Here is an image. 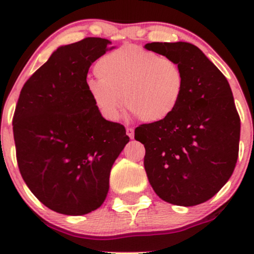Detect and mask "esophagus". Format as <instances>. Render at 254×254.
<instances>
[{"instance_id":"34e87169","label":"esophagus","mask_w":254,"mask_h":254,"mask_svg":"<svg viewBox=\"0 0 254 254\" xmlns=\"http://www.w3.org/2000/svg\"><path fill=\"white\" fill-rule=\"evenodd\" d=\"M127 135L130 137V138H133V135H135V131H133L132 127H127Z\"/></svg>"}]
</instances>
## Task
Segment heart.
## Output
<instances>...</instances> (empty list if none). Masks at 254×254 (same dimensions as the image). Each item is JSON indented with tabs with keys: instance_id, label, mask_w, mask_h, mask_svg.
<instances>
[{
	"instance_id": "1",
	"label": "heart",
	"mask_w": 254,
	"mask_h": 254,
	"mask_svg": "<svg viewBox=\"0 0 254 254\" xmlns=\"http://www.w3.org/2000/svg\"><path fill=\"white\" fill-rule=\"evenodd\" d=\"M95 72L98 77L88 78L86 88L109 121H117L124 103L142 121H164L176 111L185 86L179 63L136 45L105 55L95 64Z\"/></svg>"
}]
</instances>
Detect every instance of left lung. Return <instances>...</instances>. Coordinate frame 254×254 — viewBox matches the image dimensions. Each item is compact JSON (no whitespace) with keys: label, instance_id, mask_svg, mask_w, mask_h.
Returning <instances> with one entry per match:
<instances>
[{"label":"left lung","instance_id":"left-lung-1","mask_svg":"<svg viewBox=\"0 0 254 254\" xmlns=\"http://www.w3.org/2000/svg\"><path fill=\"white\" fill-rule=\"evenodd\" d=\"M144 48L176 61L185 75L183 97L170 117L135 129V139L145 148L148 180L165 202L204 203L228 182L238 161L240 117L232 89L217 66L190 43Z\"/></svg>","mask_w":254,"mask_h":254}]
</instances>
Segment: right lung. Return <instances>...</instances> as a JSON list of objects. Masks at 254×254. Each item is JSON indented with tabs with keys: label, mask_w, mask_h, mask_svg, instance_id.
<instances>
[{
	"label": "right lung",
	"mask_w": 254,
	"mask_h": 254,
	"mask_svg": "<svg viewBox=\"0 0 254 254\" xmlns=\"http://www.w3.org/2000/svg\"><path fill=\"white\" fill-rule=\"evenodd\" d=\"M110 45L90 37L60 46L20 92L17 166L32 193L60 214L84 215L104 203L111 168L130 139L124 125L101 116L86 88L89 66Z\"/></svg>",
	"instance_id": "add662e5"
}]
</instances>
